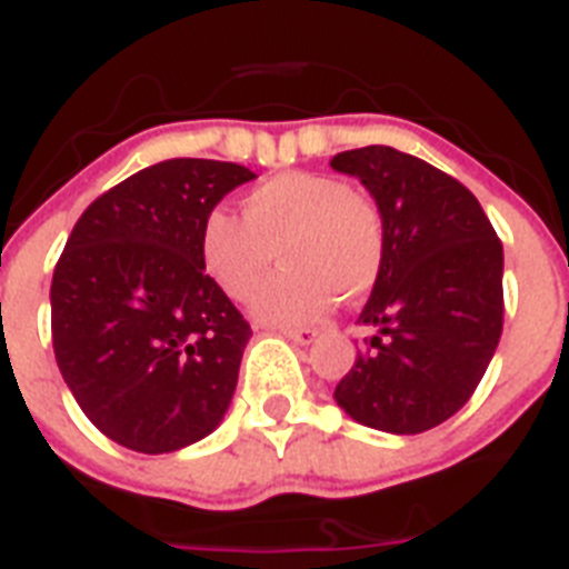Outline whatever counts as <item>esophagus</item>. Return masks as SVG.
I'll list each match as a JSON object with an SVG mask.
<instances>
[{"mask_svg": "<svg viewBox=\"0 0 569 569\" xmlns=\"http://www.w3.org/2000/svg\"><path fill=\"white\" fill-rule=\"evenodd\" d=\"M280 332L292 338L295 343H303V347H307V343H312L315 338H318V329H312V327H283Z\"/></svg>", "mask_w": 569, "mask_h": 569, "instance_id": "1", "label": "esophagus"}]
</instances>
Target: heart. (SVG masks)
Wrapping results in <instances>:
<instances>
[{
	"label": "heart",
	"instance_id": "obj_1",
	"mask_svg": "<svg viewBox=\"0 0 569 569\" xmlns=\"http://www.w3.org/2000/svg\"><path fill=\"white\" fill-rule=\"evenodd\" d=\"M199 260L233 300L251 298L280 251L286 269L254 300L271 323L312 321L343 298L373 289L385 262V222L367 196L323 173L271 176L248 190L242 219L211 208L199 226Z\"/></svg>",
	"mask_w": 569,
	"mask_h": 569
}]
</instances>
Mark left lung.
<instances>
[{"label":"left lung","instance_id":"8db88e82","mask_svg":"<svg viewBox=\"0 0 569 569\" xmlns=\"http://www.w3.org/2000/svg\"><path fill=\"white\" fill-rule=\"evenodd\" d=\"M385 222V262L365 338L336 399L356 422L422 433L469 402L503 332V246L466 184L393 147L332 156Z\"/></svg>","mask_w":569,"mask_h":569}]
</instances>
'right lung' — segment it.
<instances>
[{
	"label": "right lung",
	"instance_id": "add662e5",
	"mask_svg": "<svg viewBox=\"0 0 569 569\" xmlns=\"http://www.w3.org/2000/svg\"><path fill=\"white\" fill-rule=\"evenodd\" d=\"M254 173L167 159L100 193L51 280V343L71 396L112 442L167 455L208 437L231 405L251 327L204 274V213Z\"/></svg>",
	"mask_w": 569,
	"mask_h": 569
}]
</instances>
